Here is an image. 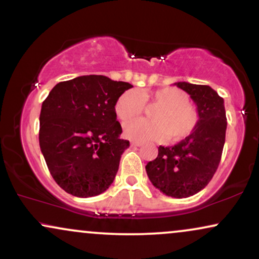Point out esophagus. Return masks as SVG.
<instances>
[{
  "mask_svg": "<svg viewBox=\"0 0 259 259\" xmlns=\"http://www.w3.org/2000/svg\"><path fill=\"white\" fill-rule=\"evenodd\" d=\"M132 146H133V147H141V146H142V143L137 142V141H133Z\"/></svg>",
  "mask_w": 259,
  "mask_h": 259,
  "instance_id": "1",
  "label": "esophagus"
}]
</instances>
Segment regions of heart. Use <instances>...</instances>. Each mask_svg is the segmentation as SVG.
I'll use <instances>...</instances> for the list:
<instances>
[{"instance_id":"1","label":"heart","mask_w":259,"mask_h":259,"mask_svg":"<svg viewBox=\"0 0 259 259\" xmlns=\"http://www.w3.org/2000/svg\"><path fill=\"white\" fill-rule=\"evenodd\" d=\"M145 104H155L150 113L153 120L137 118L124 125L123 133L130 140L140 141H179L194 132L197 114L189 105V98L184 92L175 87L147 91L139 94L125 91L114 104V113L120 120H127L142 112Z\"/></svg>"}]
</instances>
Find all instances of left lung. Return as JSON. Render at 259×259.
<instances>
[{"label": "left lung", "mask_w": 259, "mask_h": 259, "mask_svg": "<svg viewBox=\"0 0 259 259\" xmlns=\"http://www.w3.org/2000/svg\"><path fill=\"white\" fill-rule=\"evenodd\" d=\"M197 107L194 132L172 147L160 146L156 159L146 166L152 184L162 194L185 198L208 185L220 163L225 145L226 111L224 99L205 84L176 82Z\"/></svg>", "instance_id": "obj_1"}]
</instances>
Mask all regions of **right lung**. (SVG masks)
Returning a JSON list of instances; mask_svg holds the SVG:
<instances>
[{
	"label": "right lung",
	"mask_w": 259,
	"mask_h": 259,
	"mask_svg": "<svg viewBox=\"0 0 259 259\" xmlns=\"http://www.w3.org/2000/svg\"><path fill=\"white\" fill-rule=\"evenodd\" d=\"M133 86L104 75H83L52 88L42 101L39 146L52 178L68 194L93 197L113 183L129 141L114 113Z\"/></svg>",
	"instance_id": "obj_1"
}]
</instances>
